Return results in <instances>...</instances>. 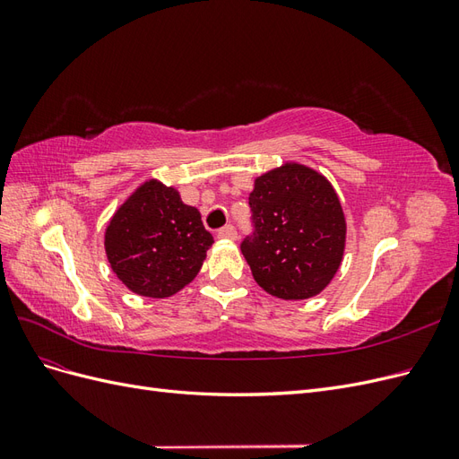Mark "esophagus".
Returning a JSON list of instances; mask_svg holds the SVG:
<instances>
[{
  "label": "esophagus",
  "instance_id": "1",
  "mask_svg": "<svg viewBox=\"0 0 459 459\" xmlns=\"http://www.w3.org/2000/svg\"><path fill=\"white\" fill-rule=\"evenodd\" d=\"M218 238L220 239H235L238 238V231H235V228L231 224H228V226L218 230Z\"/></svg>",
  "mask_w": 459,
  "mask_h": 459
}]
</instances>
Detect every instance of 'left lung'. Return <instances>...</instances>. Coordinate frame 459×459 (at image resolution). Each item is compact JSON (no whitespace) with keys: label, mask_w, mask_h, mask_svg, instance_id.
<instances>
[{"label":"left lung","mask_w":459,"mask_h":459,"mask_svg":"<svg viewBox=\"0 0 459 459\" xmlns=\"http://www.w3.org/2000/svg\"><path fill=\"white\" fill-rule=\"evenodd\" d=\"M248 206L253 231L241 253L256 283L285 300L322 293L341 266L346 235L327 179L302 164H285L256 178Z\"/></svg>","instance_id":"obj_1"}]
</instances>
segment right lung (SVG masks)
I'll return each mask as SVG.
<instances>
[{
    "label": "right lung",
    "mask_w": 459,
    "mask_h": 459,
    "mask_svg": "<svg viewBox=\"0 0 459 459\" xmlns=\"http://www.w3.org/2000/svg\"><path fill=\"white\" fill-rule=\"evenodd\" d=\"M212 243L197 208L155 179L118 208L105 233L107 258L118 280L151 299L170 297L187 285Z\"/></svg>",
    "instance_id": "1"
}]
</instances>
